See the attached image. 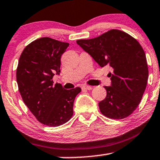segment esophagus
<instances>
[{
  "mask_svg": "<svg viewBox=\"0 0 160 160\" xmlns=\"http://www.w3.org/2000/svg\"><path fill=\"white\" fill-rule=\"evenodd\" d=\"M82 90H92V87L89 86V85H84V86L82 87Z\"/></svg>",
  "mask_w": 160,
  "mask_h": 160,
  "instance_id": "esophagus-1",
  "label": "esophagus"
}]
</instances>
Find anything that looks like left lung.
<instances>
[{
    "mask_svg": "<svg viewBox=\"0 0 160 160\" xmlns=\"http://www.w3.org/2000/svg\"><path fill=\"white\" fill-rule=\"evenodd\" d=\"M101 67L109 66L111 86L98 103L101 112L113 119H123L136 110L148 80L147 58L142 46L131 36L111 30L94 39L76 41Z\"/></svg>",
    "mask_w": 160,
    "mask_h": 160,
    "instance_id": "left-lung-1",
    "label": "left lung"
}]
</instances>
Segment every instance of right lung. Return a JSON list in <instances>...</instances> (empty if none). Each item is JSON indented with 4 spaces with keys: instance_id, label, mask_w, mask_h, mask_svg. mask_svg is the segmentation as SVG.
Returning <instances> with one entry per match:
<instances>
[{
    "instance_id": "add662e5",
    "label": "right lung",
    "mask_w": 160,
    "mask_h": 160,
    "mask_svg": "<svg viewBox=\"0 0 160 160\" xmlns=\"http://www.w3.org/2000/svg\"><path fill=\"white\" fill-rule=\"evenodd\" d=\"M69 44L49 37L36 39L22 52L17 68V82L23 102L40 123L58 127L73 114L79 87L66 90L52 81L59 75L61 56Z\"/></svg>"
}]
</instances>
